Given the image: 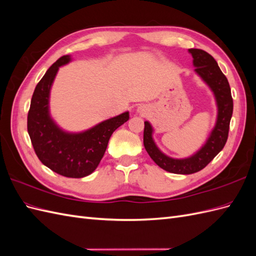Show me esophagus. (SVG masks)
Segmentation results:
<instances>
[{
	"instance_id": "34e87169",
	"label": "esophagus",
	"mask_w": 256,
	"mask_h": 256,
	"mask_svg": "<svg viewBox=\"0 0 256 256\" xmlns=\"http://www.w3.org/2000/svg\"><path fill=\"white\" fill-rule=\"evenodd\" d=\"M136 111H138V113H140L141 115H147V114H148V112H150L148 108L145 106H138Z\"/></svg>"
}]
</instances>
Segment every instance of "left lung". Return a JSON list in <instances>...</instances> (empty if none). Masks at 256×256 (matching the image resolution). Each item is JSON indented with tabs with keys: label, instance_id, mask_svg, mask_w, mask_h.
Segmentation results:
<instances>
[{
	"label": "left lung",
	"instance_id": "left-lung-1",
	"mask_svg": "<svg viewBox=\"0 0 256 256\" xmlns=\"http://www.w3.org/2000/svg\"><path fill=\"white\" fill-rule=\"evenodd\" d=\"M193 58L196 74L210 88L216 104V120L210 134L200 148L187 158L176 159L166 156L154 143V129L150 122H144L143 142L146 152L154 164L166 172L174 174H193L203 170L224 147L228 140L230 122L233 114V98L226 76L223 74L216 60L204 50L189 49Z\"/></svg>",
	"mask_w": 256,
	"mask_h": 256
}]
</instances>
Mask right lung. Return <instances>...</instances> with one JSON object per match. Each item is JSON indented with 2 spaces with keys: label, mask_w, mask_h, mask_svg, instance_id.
<instances>
[{
  "label": "right lung",
  "mask_w": 256,
  "mask_h": 256,
  "mask_svg": "<svg viewBox=\"0 0 256 256\" xmlns=\"http://www.w3.org/2000/svg\"><path fill=\"white\" fill-rule=\"evenodd\" d=\"M70 60V56L60 58L36 85L28 114V132L42 164L62 176L82 178L95 171L112 134L129 120V112L81 132L62 129L51 118L50 92L60 67Z\"/></svg>",
  "instance_id": "right-lung-1"
}]
</instances>
